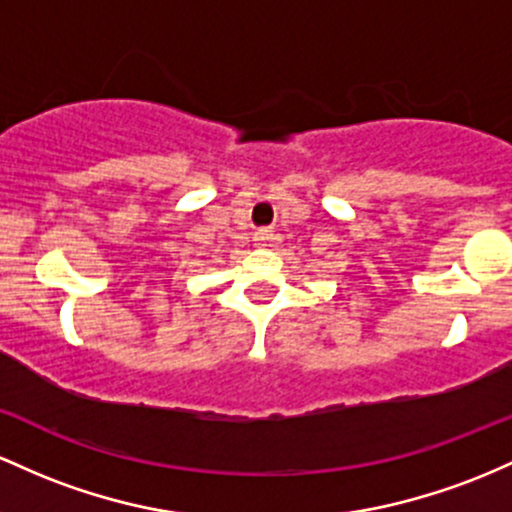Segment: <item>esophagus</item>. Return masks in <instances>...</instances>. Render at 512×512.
I'll list each match as a JSON object with an SVG mask.
<instances>
[{"label": "esophagus", "instance_id": "esophagus-1", "mask_svg": "<svg viewBox=\"0 0 512 512\" xmlns=\"http://www.w3.org/2000/svg\"><path fill=\"white\" fill-rule=\"evenodd\" d=\"M254 241L258 246H268L273 241V234L268 232V229H258V232L254 234Z\"/></svg>", "mask_w": 512, "mask_h": 512}]
</instances>
